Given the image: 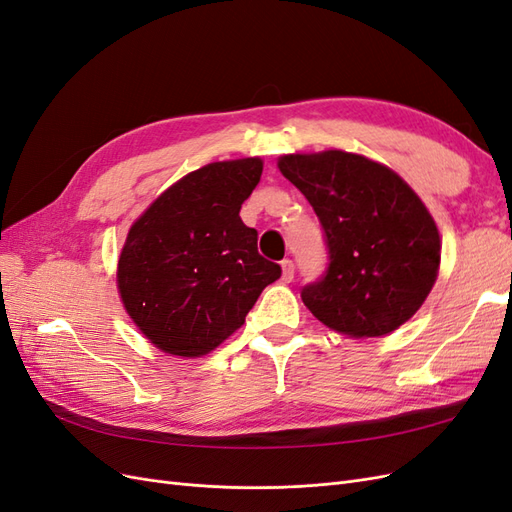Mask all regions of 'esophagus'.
<instances>
[{
	"label": "esophagus",
	"instance_id": "1",
	"mask_svg": "<svg viewBox=\"0 0 512 512\" xmlns=\"http://www.w3.org/2000/svg\"><path fill=\"white\" fill-rule=\"evenodd\" d=\"M292 277H294V262L286 258V260H282V280L292 282Z\"/></svg>",
	"mask_w": 512,
	"mask_h": 512
}]
</instances>
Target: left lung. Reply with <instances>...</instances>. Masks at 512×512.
I'll list each match as a JSON object with an SVG mask.
<instances>
[{"mask_svg": "<svg viewBox=\"0 0 512 512\" xmlns=\"http://www.w3.org/2000/svg\"><path fill=\"white\" fill-rule=\"evenodd\" d=\"M277 166L314 207L329 250L327 271L301 290L309 312L356 339L399 329L440 269V232L423 200L359 153H290Z\"/></svg>", "mask_w": 512, "mask_h": 512, "instance_id": "8db88e82", "label": "left lung"}]
</instances>
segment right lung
<instances>
[{"label":"right lung","mask_w":512,"mask_h":512,"mask_svg":"<svg viewBox=\"0 0 512 512\" xmlns=\"http://www.w3.org/2000/svg\"><path fill=\"white\" fill-rule=\"evenodd\" d=\"M262 175L260 158L213 162L162 192L123 243V307L166 354L203 356L245 322L282 267L258 254L241 205Z\"/></svg>","instance_id":"obj_1"}]
</instances>
